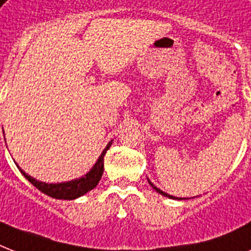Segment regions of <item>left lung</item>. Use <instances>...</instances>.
Listing matches in <instances>:
<instances>
[{"label":"left lung","instance_id":"1","mask_svg":"<svg viewBox=\"0 0 251 251\" xmlns=\"http://www.w3.org/2000/svg\"><path fill=\"white\" fill-rule=\"evenodd\" d=\"M147 181H149L150 185H151V186H152V189H155V191H157V193H159V194L164 195V197H167V198H171V199H181V198H177V197H173V195L167 194V193H164V191H163V190H160V189H159V187L155 186V185H153V183L151 182V181H150L149 178H147ZM182 199H185V198H182Z\"/></svg>","mask_w":251,"mask_h":251}]
</instances>
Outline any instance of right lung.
<instances>
[{
  "label": "right lung",
  "instance_id": "right-lung-1",
  "mask_svg": "<svg viewBox=\"0 0 251 251\" xmlns=\"http://www.w3.org/2000/svg\"><path fill=\"white\" fill-rule=\"evenodd\" d=\"M112 142L110 141L106 147L102 150L101 155L99 156V159L96 160V163L94 164V167L91 168L90 171L87 172L86 175H83L79 178L72 179V181H65V182H57V183H48L43 182V181H39V179L33 178L31 176H28L25 173L22 168H19V165L17 164V167L19 168V171L25 178L28 179L29 182L32 183L33 186L39 189L41 193L52 197V198L56 199H68V201H73V199H76L82 197V195L87 194L88 191H91L94 187H96V185L99 183L100 178H101L102 172H104V156H105L106 151L109 150V147L112 146Z\"/></svg>",
  "mask_w": 251,
  "mask_h": 251
}]
</instances>
